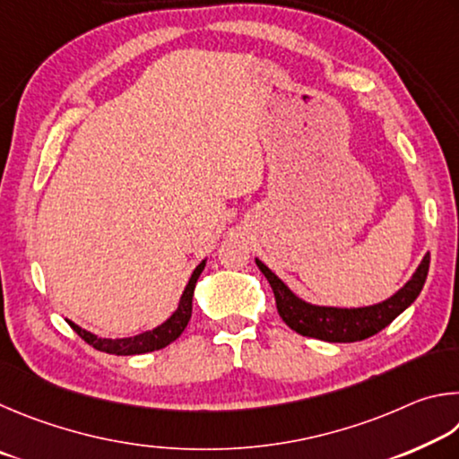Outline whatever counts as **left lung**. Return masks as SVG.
<instances>
[{"mask_svg":"<svg viewBox=\"0 0 459 459\" xmlns=\"http://www.w3.org/2000/svg\"><path fill=\"white\" fill-rule=\"evenodd\" d=\"M255 264L274 290L278 315L284 323L302 336L326 342H357L383 331L389 326L401 312L411 307L429 272V254H425L420 266H417L411 280L395 292L391 299L383 300L373 307L363 308H334L316 307V304L304 302L299 299L266 264L255 258Z\"/></svg>","mask_w":459,"mask_h":459,"instance_id":"1","label":"left lung"}]
</instances>
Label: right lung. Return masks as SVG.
I'll return each instance as SVG.
<instances>
[{
    "label": "right lung",
    "instance_id": "obj_1",
    "mask_svg": "<svg viewBox=\"0 0 459 459\" xmlns=\"http://www.w3.org/2000/svg\"><path fill=\"white\" fill-rule=\"evenodd\" d=\"M205 262L207 260L201 262L199 266L193 270L189 282H187V286H185V290L181 294V300H179V307H177V310L165 320L163 325L152 328V331L141 333L136 336H128V339H100V336H96L92 333L84 331V328H80L78 325L72 323V320H66V323L74 328L80 339L86 341L88 344H92L96 351L108 352V355H120V357L143 355V352H152V351L163 349V347H167V344H171L173 341L179 339L181 333L185 331V326H187V323H189L193 290H195L199 274L205 268Z\"/></svg>",
    "mask_w": 459,
    "mask_h": 459
}]
</instances>
